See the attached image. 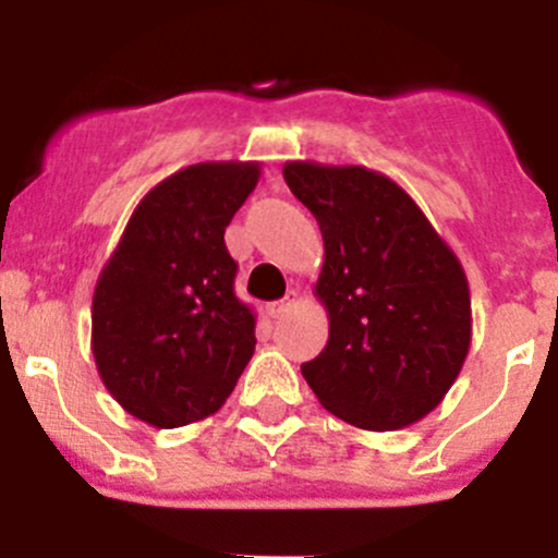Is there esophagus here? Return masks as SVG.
<instances>
[{
	"instance_id": "34e87169",
	"label": "esophagus",
	"mask_w": 558,
	"mask_h": 558,
	"mask_svg": "<svg viewBox=\"0 0 558 558\" xmlns=\"http://www.w3.org/2000/svg\"><path fill=\"white\" fill-rule=\"evenodd\" d=\"M296 300H300V294H296V291H289V294H286L283 300L269 302V305H267V313L272 315V318H280V315H283L286 311H289L291 305H296Z\"/></svg>"
}]
</instances>
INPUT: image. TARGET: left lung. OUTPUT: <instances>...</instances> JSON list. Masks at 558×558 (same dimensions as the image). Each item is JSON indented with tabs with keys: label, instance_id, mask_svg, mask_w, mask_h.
I'll use <instances>...</instances> for the list:
<instances>
[{
	"label": "left lung",
	"instance_id": "left-lung-1",
	"mask_svg": "<svg viewBox=\"0 0 558 558\" xmlns=\"http://www.w3.org/2000/svg\"><path fill=\"white\" fill-rule=\"evenodd\" d=\"M283 178L324 238L315 296L329 340L302 364L307 386L359 429L415 424L446 399L470 351L464 267L386 174L286 161Z\"/></svg>",
	"mask_w": 558,
	"mask_h": 558
}]
</instances>
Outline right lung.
Here are the masks:
<instances>
[{
  "label": "right lung",
  "mask_w": 558,
  "mask_h": 558,
  "mask_svg": "<svg viewBox=\"0 0 558 558\" xmlns=\"http://www.w3.org/2000/svg\"><path fill=\"white\" fill-rule=\"evenodd\" d=\"M262 174L258 161H202L143 196L94 289L99 378L159 429L216 413L256 348V315L234 296L223 232Z\"/></svg>",
  "instance_id": "add662e5"
}]
</instances>
